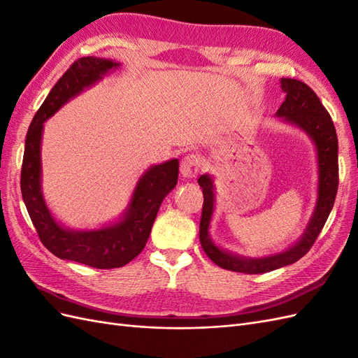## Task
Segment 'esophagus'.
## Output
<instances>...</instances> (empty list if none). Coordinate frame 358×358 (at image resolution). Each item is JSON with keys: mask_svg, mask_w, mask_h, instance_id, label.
Returning <instances> with one entry per match:
<instances>
[{"mask_svg": "<svg viewBox=\"0 0 358 358\" xmlns=\"http://www.w3.org/2000/svg\"><path fill=\"white\" fill-rule=\"evenodd\" d=\"M201 169V158L197 154H188L180 161V173L183 178H194Z\"/></svg>", "mask_w": 358, "mask_h": 358, "instance_id": "esophagus-1", "label": "esophagus"}]
</instances>
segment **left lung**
<instances>
[{"label": "left lung", "mask_w": 358, "mask_h": 358, "mask_svg": "<svg viewBox=\"0 0 358 358\" xmlns=\"http://www.w3.org/2000/svg\"><path fill=\"white\" fill-rule=\"evenodd\" d=\"M280 88L285 92V101L280 104L276 116L287 124L299 127L312 140L317 149L318 159V196L317 204L310 220L300 239L282 252L273 255L251 258L225 251L216 246L209 234V227L215 209V187L209 175L199 178V185L203 189V210L200 221V243L203 251L212 262L225 270L248 275L272 272L299 262L309 252L315 243L318 234L326 224L333 209L336 192L339 185V164H338V136L331 117L326 107L322 106L317 94L306 83L297 79H280Z\"/></svg>", "instance_id": "1"}]
</instances>
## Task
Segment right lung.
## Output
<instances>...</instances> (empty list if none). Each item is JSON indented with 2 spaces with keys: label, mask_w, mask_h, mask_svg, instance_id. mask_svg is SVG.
Listing matches in <instances>:
<instances>
[{
  "label": "right lung",
  "mask_w": 358,
  "mask_h": 358,
  "mask_svg": "<svg viewBox=\"0 0 358 358\" xmlns=\"http://www.w3.org/2000/svg\"><path fill=\"white\" fill-rule=\"evenodd\" d=\"M121 64L86 57L62 74L50 90L28 128L20 173V191L41 243L61 259H71L96 268H116L131 262L149 239L162 200L176 187L179 161L169 159L150 166L138 179L125 212L115 224L96 230H71L50 213L41 191V136L43 124L76 95L91 88Z\"/></svg>",
  "instance_id": "obj_1"
}]
</instances>
